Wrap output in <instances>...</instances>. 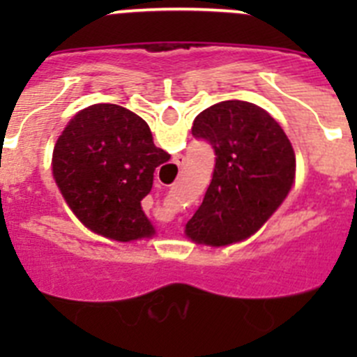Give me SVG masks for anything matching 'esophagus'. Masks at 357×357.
I'll return each instance as SVG.
<instances>
[{"mask_svg": "<svg viewBox=\"0 0 357 357\" xmlns=\"http://www.w3.org/2000/svg\"><path fill=\"white\" fill-rule=\"evenodd\" d=\"M175 162H176V166H182V164H184V157L178 155V157H176V159H175Z\"/></svg>", "mask_w": 357, "mask_h": 357, "instance_id": "esophagus-1", "label": "esophagus"}]
</instances>
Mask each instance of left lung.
Listing matches in <instances>:
<instances>
[{
  "instance_id": "left-lung-1",
  "label": "left lung",
  "mask_w": 357,
  "mask_h": 357,
  "mask_svg": "<svg viewBox=\"0 0 357 357\" xmlns=\"http://www.w3.org/2000/svg\"><path fill=\"white\" fill-rule=\"evenodd\" d=\"M191 132L195 139L213 146L216 164L185 234L211 247L247 239L272 216L291 188V143L266 110L239 100L202 110Z\"/></svg>"
}]
</instances>
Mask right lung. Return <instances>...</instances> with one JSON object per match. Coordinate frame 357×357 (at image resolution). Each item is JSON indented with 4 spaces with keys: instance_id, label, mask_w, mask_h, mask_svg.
Wrapping results in <instances>:
<instances>
[{
    "instance_id": "obj_1",
    "label": "right lung",
    "mask_w": 357,
    "mask_h": 357,
    "mask_svg": "<svg viewBox=\"0 0 357 357\" xmlns=\"http://www.w3.org/2000/svg\"><path fill=\"white\" fill-rule=\"evenodd\" d=\"M169 153L125 107L98 103L69 121L53 150V176L82 223L116 241L153 234L141 200Z\"/></svg>"
}]
</instances>
